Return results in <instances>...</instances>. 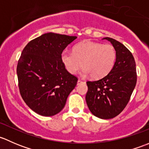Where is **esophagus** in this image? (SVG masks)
I'll return each instance as SVG.
<instances>
[{"instance_id": "esophagus-1", "label": "esophagus", "mask_w": 149, "mask_h": 149, "mask_svg": "<svg viewBox=\"0 0 149 149\" xmlns=\"http://www.w3.org/2000/svg\"><path fill=\"white\" fill-rule=\"evenodd\" d=\"M81 83H85V81H84L79 79V80H78V82H77V85H79V84H81Z\"/></svg>"}]
</instances>
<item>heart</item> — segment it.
I'll use <instances>...</instances> for the list:
<instances>
[{"instance_id":"b5f03b06","label":"heart","mask_w":149,"mask_h":149,"mask_svg":"<svg viewBox=\"0 0 149 149\" xmlns=\"http://www.w3.org/2000/svg\"><path fill=\"white\" fill-rule=\"evenodd\" d=\"M116 57V49L112 45L86 40L73 47V52H63L61 61L71 74H76L84 65V75L100 79L112 70Z\"/></svg>"}]
</instances>
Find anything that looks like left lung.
Segmentation results:
<instances>
[{"label": "left lung", "instance_id": "8db88e82", "mask_svg": "<svg viewBox=\"0 0 149 149\" xmlns=\"http://www.w3.org/2000/svg\"><path fill=\"white\" fill-rule=\"evenodd\" d=\"M116 49V61L106 76L97 81H87V106L94 116L111 119L125 109L137 81L135 59L130 51L122 43L109 37Z\"/></svg>", "mask_w": 149, "mask_h": 149}]
</instances>
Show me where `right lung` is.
I'll list each match as a JSON object with an SVG mask.
<instances>
[{"label": "right lung", "instance_id": "add662e5", "mask_svg": "<svg viewBox=\"0 0 149 149\" xmlns=\"http://www.w3.org/2000/svg\"><path fill=\"white\" fill-rule=\"evenodd\" d=\"M77 38L46 33L25 46L18 61L21 96L26 105L42 116H53L65 107L78 78L69 73L61 61L65 48Z\"/></svg>", "mask_w": 149, "mask_h": 149}]
</instances>
